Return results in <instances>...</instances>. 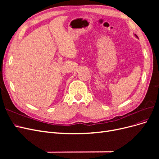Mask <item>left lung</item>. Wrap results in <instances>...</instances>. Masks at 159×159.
<instances>
[{"instance_id":"8db88e82","label":"left lung","mask_w":159,"mask_h":159,"mask_svg":"<svg viewBox=\"0 0 159 159\" xmlns=\"http://www.w3.org/2000/svg\"><path fill=\"white\" fill-rule=\"evenodd\" d=\"M134 35H135V36H136V37H137V38H138V36H137L136 34H134Z\"/></svg>"}]
</instances>
